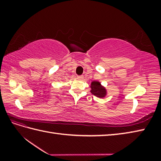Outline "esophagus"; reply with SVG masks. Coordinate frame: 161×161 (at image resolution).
<instances>
[{
    "label": "esophagus",
    "mask_w": 161,
    "mask_h": 161,
    "mask_svg": "<svg viewBox=\"0 0 161 161\" xmlns=\"http://www.w3.org/2000/svg\"><path fill=\"white\" fill-rule=\"evenodd\" d=\"M83 76H82V75H78V76L77 77V78L78 79V80H82V79H83Z\"/></svg>",
    "instance_id": "esophagus-1"
}]
</instances>
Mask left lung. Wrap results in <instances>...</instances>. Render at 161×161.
Returning <instances> with one entry per match:
<instances>
[{
	"mask_svg": "<svg viewBox=\"0 0 161 161\" xmlns=\"http://www.w3.org/2000/svg\"><path fill=\"white\" fill-rule=\"evenodd\" d=\"M91 93L98 97H103L106 95V91L98 81H93L91 83Z\"/></svg>",
	"mask_w": 161,
	"mask_h": 161,
	"instance_id": "1",
	"label": "left lung"
}]
</instances>
